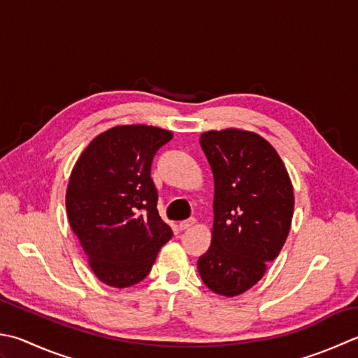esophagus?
<instances>
[{"mask_svg":"<svg viewBox=\"0 0 358 358\" xmlns=\"http://www.w3.org/2000/svg\"><path fill=\"white\" fill-rule=\"evenodd\" d=\"M195 223H197V220H195V219H187V220L180 222V229L192 228V227H195Z\"/></svg>","mask_w":358,"mask_h":358,"instance_id":"esophagus-1","label":"esophagus"}]
</instances>
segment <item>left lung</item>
I'll return each instance as SVG.
<instances>
[{
	"label": "left lung",
	"mask_w": 358,
	"mask_h": 358,
	"mask_svg": "<svg viewBox=\"0 0 358 358\" xmlns=\"http://www.w3.org/2000/svg\"><path fill=\"white\" fill-rule=\"evenodd\" d=\"M200 145L214 173V225L199 273L214 293L237 296L261 281L282 250L293 186L278 152L257 133L211 130Z\"/></svg>",
	"instance_id": "obj_1"
}]
</instances>
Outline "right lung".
Listing matches in <instances>:
<instances>
[{
  "label": "right lung",
  "mask_w": 358,
  "mask_h": 358,
  "mask_svg": "<svg viewBox=\"0 0 358 358\" xmlns=\"http://www.w3.org/2000/svg\"><path fill=\"white\" fill-rule=\"evenodd\" d=\"M172 131L117 125L96 136L74 164L66 213L88 264L103 284L135 285L172 237L158 209L152 161Z\"/></svg>",
  "instance_id": "obj_1"
}]
</instances>
